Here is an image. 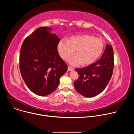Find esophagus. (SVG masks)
<instances>
[{
    "label": "esophagus",
    "mask_w": 134,
    "mask_h": 134,
    "mask_svg": "<svg viewBox=\"0 0 134 134\" xmlns=\"http://www.w3.org/2000/svg\"><path fill=\"white\" fill-rule=\"evenodd\" d=\"M68 71H71V70H73V68H72V67H70V66H68Z\"/></svg>",
    "instance_id": "1"
}]
</instances>
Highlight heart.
<instances>
[{
  "mask_svg": "<svg viewBox=\"0 0 134 134\" xmlns=\"http://www.w3.org/2000/svg\"><path fill=\"white\" fill-rule=\"evenodd\" d=\"M103 41L100 38L88 34L72 36L67 41L60 40L57 45V50L61 58L67 60L75 51V57L70 61L73 66L81 64L90 65L96 61L101 55L104 49Z\"/></svg>",
  "mask_w": 134,
  "mask_h": 134,
  "instance_id": "heart-1",
  "label": "heart"
}]
</instances>
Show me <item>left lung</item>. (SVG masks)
I'll use <instances>...</instances> for the list:
<instances>
[{
  "label": "left lung",
  "mask_w": 134,
  "mask_h": 134,
  "mask_svg": "<svg viewBox=\"0 0 134 134\" xmlns=\"http://www.w3.org/2000/svg\"><path fill=\"white\" fill-rule=\"evenodd\" d=\"M113 66V48L111 45L107 44L99 60L84 68L75 69L79 75L78 79L74 82L76 90L87 98L100 94L111 80Z\"/></svg>",
  "instance_id": "obj_1"
}]
</instances>
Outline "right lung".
I'll list each match as a JSON object with an SVG mask.
<instances>
[{
	"label": "right lung",
	"instance_id": "obj_1",
	"mask_svg": "<svg viewBox=\"0 0 134 134\" xmlns=\"http://www.w3.org/2000/svg\"><path fill=\"white\" fill-rule=\"evenodd\" d=\"M51 27L37 29L24 41L21 48L20 68L28 88L40 96L52 93L59 84V79L67 70V65L57 51L60 39Z\"/></svg>",
	"mask_w": 134,
	"mask_h": 134
}]
</instances>
